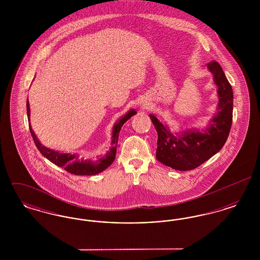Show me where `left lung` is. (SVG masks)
<instances>
[{
  "instance_id": "obj_1",
  "label": "left lung",
  "mask_w": 260,
  "mask_h": 260,
  "mask_svg": "<svg viewBox=\"0 0 260 260\" xmlns=\"http://www.w3.org/2000/svg\"><path fill=\"white\" fill-rule=\"evenodd\" d=\"M208 68L218 87L219 102L217 115L205 133L194 129L183 132L181 136H173L154 115H150L158 133L156 158L177 171L194 170L209 160L222 148L230 133L233 120L232 87L218 62H209Z\"/></svg>"
}]
</instances>
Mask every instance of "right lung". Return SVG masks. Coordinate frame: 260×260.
I'll list each match as a JSON object with an SVG mask.
<instances>
[{
  "label": "right lung",
  "instance_id": "1",
  "mask_svg": "<svg viewBox=\"0 0 260 260\" xmlns=\"http://www.w3.org/2000/svg\"><path fill=\"white\" fill-rule=\"evenodd\" d=\"M26 107H27V116L29 117L30 116V107H29V101L28 100H27V103H26ZM135 114H136L135 110H131V111L127 112L122 119H120L116 123V124L114 125V128H113L112 146L110 151L107 152L105 157H101L99 159H96V161L83 160V159H80L79 156H77V155L58 153L56 151L47 148L44 145H42L40 143V141L38 140L37 136L34 134L33 129L30 125V120H29V128H30L31 136L33 137L34 142H35L37 148L39 149V151L42 153V155L44 157H46L51 162H53L54 165L60 167L62 169H64L66 172L72 173V174H76V175H94V174H98V173L103 172L115 160L116 150H117L116 146H117V143H118V138H119V134H120L121 127Z\"/></svg>",
  "mask_w": 260,
  "mask_h": 260
}]
</instances>
